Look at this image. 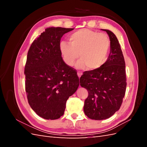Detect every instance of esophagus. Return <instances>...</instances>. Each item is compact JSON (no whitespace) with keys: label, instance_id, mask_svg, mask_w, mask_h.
I'll return each mask as SVG.
<instances>
[{"label":"esophagus","instance_id":"esophagus-1","mask_svg":"<svg viewBox=\"0 0 147 147\" xmlns=\"http://www.w3.org/2000/svg\"><path fill=\"white\" fill-rule=\"evenodd\" d=\"M82 73L81 72H77V75H78V77L79 78H80V77L82 76Z\"/></svg>","mask_w":147,"mask_h":147}]
</instances>
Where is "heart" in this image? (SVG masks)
I'll list each match as a JSON object with an SVG mask.
<instances>
[{
    "mask_svg": "<svg viewBox=\"0 0 147 147\" xmlns=\"http://www.w3.org/2000/svg\"><path fill=\"white\" fill-rule=\"evenodd\" d=\"M69 42L61 41L59 49L65 64L72 66L80 54L76 67H87L90 70L100 68L107 60L111 43L105 33H99L89 29H81L71 34Z\"/></svg>",
    "mask_w": 147,
    "mask_h": 147,
    "instance_id": "b5f03b06",
    "label": "heart"
}]
</instances>
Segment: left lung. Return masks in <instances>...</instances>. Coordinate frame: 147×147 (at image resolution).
Wrapping results in <instances>:
<instances>
[{"label": "left lung", "mask_w": 147, "mask_h": 147, "mask_svg": "<svg viewBox=\"0 0 147 147\" xmlns=\"http://www.w3.org/2000/svg\"><path fill=\"white\" fill-rule=\"evenodd\" d=\"M102 30L106 31L110 40L108 59L100 68L86 71L80 78L81 86L88 91L84 112L95 120L109 118L119 109L127 84L125 61L116 35L109 30Z\"/></svg>", "instance_id": "8db88e82"}]
</instances>
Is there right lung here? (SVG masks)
I'll list each match as a JSON object with an SVG mask.
<instances>
[{"label":"right lung","instance_id":"1","mask_svg":"<svg viewBox=\"0 0 147 147\" xmlns=\"http://www.w3.org/2000/svg\"><path fill=\"white\" fill-rule=\"evenodd\" d=\"M73 29L47 28L28 53L24 68L28 100L32 109L44 119L63 116L67 100L79 86L76 70L65 64L59 49L61 37Z\"/></svg>","mask_w":147,"mask_h":147}]
</instances>
